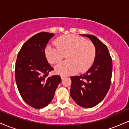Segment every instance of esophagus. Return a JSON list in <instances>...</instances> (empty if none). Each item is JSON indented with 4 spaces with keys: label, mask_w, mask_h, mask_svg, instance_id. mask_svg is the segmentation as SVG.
Returning a JSON list of instances; mask_svg holds the SVG:
<instances>
[{
    "label": "esophagus",
    "mask_w": 129,
    "mask_h": 129,
    "mask_svg": "<svg viewBox=\"0 0 129 129\" xmlns=\"http://www.w3.org/2000/svg\"><path fill=\"white\" fill-rule=\"evenodd\" d=\"M60 77H61V79L63 80V79H64L65 78H66V76H63V75H61V76H60Z\"/></svg>",
    "instance_id": "obj_1"
}]
</instances>
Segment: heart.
Here are the masks:
<instances>
[{"label":"heart","mask_w":129,"mask_h":129,"mask_svg":"<svg viewBox=\"0 0 129 129\" xmlns=\"http://www.w3.org/2000/svg\"><path fill=\"white\" fill-rule=\"evenodd\" d=\"M56 44L46 46L45 54L49 62L57 63L67 54L68 60L55 67L56 73L59 75H72L78 70L81 72H85L91 67L95 58L96 48L93 43L76 35L60 37L56 40Z\"/></svg>","instance_id":"b5f03b06"}]
</instances>
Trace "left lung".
<instances>
[{"mask_svg": "<svg viewBox=\"0 0 129 129\" xmlns=\"http://www.w3.org/2000/svg\"><path fill=\"white\" fill-rule=\"evenodd\" d=\"M89 38L96 48L92 66L80 76H71L70 95L74 101L84 108L94 107L103 101L110 86L112 59L109 50L96 37L81 35Z\"/></svg>", "mask_w": 129, "mask_h": 129, "instance_id": "obj_1", "label": "left lung"}]
</instances>
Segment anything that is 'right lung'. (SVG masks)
Listing matches in <instances>:
<instances>
[{"mask_svg":"<svg viewBox=\"0 0 129 129\" xmlns=\"http://www.w3.org/2000/svg\"><path fill=\"white\" fill-rule=\"evenodd\" d=\"M54 36L47 32L34 35L22 45L16 60L15 78L19 93L35 109H42L51 103L61 81L59 75L48 76L54 69L47 61L45 49Z\"/></svg>","mask_w":129,"mask_h":129,"instance_id":"add662e5","label":"right lung"}]
</instances>
